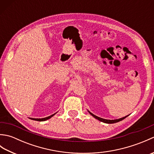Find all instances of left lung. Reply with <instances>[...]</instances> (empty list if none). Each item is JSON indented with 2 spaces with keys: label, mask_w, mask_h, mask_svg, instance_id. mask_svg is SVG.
I'll return each instance as SVG.
<instances>
[{
  "label": "left lung",
  "mask_w": 154,
  "mask_h": 154,
  "mask_svg": "<svg viewBox=\"0 0 154 154\" xmlns=\"http://www.w3.org/2000/svg\"><path fill=\"white\" fill-rule=\"evenodd\" d=\"M88 112H89L90 113V114H91V115H92L94 118H95L96 119L99 120V121H101V122H103L106 123V124H113V123H116V122H120V121L122 120L123 119H125L126 117H127L128 116V115H127V116H126L121 118V119H116V120H107V119H102V118H100V117H99V116H95V115H94V114H93V113H91V112H90V111H89V110H88Z\"/></svg>",
  "instance_id": "obj_1"
}]
</instances>
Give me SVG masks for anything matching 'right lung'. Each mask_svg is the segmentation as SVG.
Here are the masks:
<instances>
[{"instance_id":"right-lung-1","label":"right lung","mask_w":154,"mask_h":154,"mask_svg":"<svg viewBox=\"0 0 154 154\" xmlns=\"http://www.w3.org/2000/svg\"><path fill=\"white\" fill-rule=\"evenodd\" d=\"M57 113V112H56ZM56 113H55V114H52V115H51V116H48V117H45V118H43V119H32V120H36V121H45V120H48V119H51V118L54 115H55V114Z\"/></svg>"}]
</instances>
